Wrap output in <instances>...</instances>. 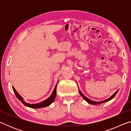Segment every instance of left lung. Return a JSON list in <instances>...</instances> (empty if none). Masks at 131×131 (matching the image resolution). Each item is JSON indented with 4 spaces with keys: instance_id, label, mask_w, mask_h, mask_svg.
<instances>
[{
    "instance_id": "obj_1",
    "label": "left lung",
    "mask_w": 131,
    "mask_h": 131,
    "mask_svg": "<svg viewBox=\"0 0 131 131\" xmlns=\"http://www.w3.org/2000/svg\"><path fill=\"white\" fill-rule=\"evenodd\" d=\"M78 88H79V87H78ZM118 90H117V91H116V92H115L113 95H112V96H111L109 97V98L106 99V100L103 101H101V102H95V101H93L90 100V99H89L88 98H87V97H85V96H84L83 93H82V92L80 91V90H79V93H80V94L81 95V96L82 97H83V98H84V99H85V100L86 101H87L88 103H89L90 104H91V105H97V104H101V103H104V102H107L110 101L111 99H112L115 96H116V95L117 94V93L118 92Z\"/></svg>"
}]
</instances>
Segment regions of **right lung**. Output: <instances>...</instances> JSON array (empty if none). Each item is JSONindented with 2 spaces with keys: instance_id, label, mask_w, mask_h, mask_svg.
Here are the masks:
<instances>
[{
  "instance_id": "obj_1",
  "label": "right lung",
  "mask_w": 131,
  "mask_h": 131,
  "mask_svg": "<svg viewBox=\"0 0 131 131\" xmlns=\"http://www.w3.org/2000/svg\"><path fill=\"white\" fill-rule=\"evenodd\" d=\"M58 83V81L57 82V84ZM57 85H55V87L54 88V90L53 91L52 94H51V95L48 97V99H46V100L44 101L41 102H40L39 103H36V104H30V103H27L24 102V101L23 100V98L22 97V96L19 95L18 93L17 92V91L15 90V89L14 88V87H13V89L14 92L15 93V95L18 99H19V101H21V102L23 103V104H24L26 106H28L29 107H31L33 108H42V107H47V106H49L50 105H51L52 102L53 101H54V99L55 98V96H56V92H57Z\"/></svg>"
}]
</instances>
